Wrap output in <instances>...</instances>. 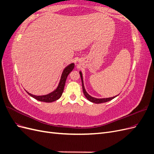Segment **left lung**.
I'll return each mask as SVG.
<instances>
[{
  "instance_id": "obj_1",
  "label": "left lung",
  "mask_w": 154,
  "mask_h": 154,
  "mask_svg": "<svg viewBox=\"0 0 154 154\" xmlns=\"http://www.w3.org/2000/svg\"><path fill=\"white\" fill-rule=\"evenodd\" d=\"M80 74L81 76V79H82V88H83V94H84L85 96L86 97V98L92 103H105V102L109 101L110 100H112V99L115 98V97L117 96H114V97H108V98H95L94 97H92L91 96H90L88 93L86 92L85 89V87H84V84H83V76H82V73L81 71H80Z\"/></svg>"
}]
</instances>
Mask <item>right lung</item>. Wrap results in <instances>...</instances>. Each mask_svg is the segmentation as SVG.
<instances>
[{"label":"right lung","instance_id":"obj_1","mask_svg":"<svg viewBox=\"0 0 154 154\" xmlns=\"http://www.w3.org/2000/svg\"><path fill=\"white\" fill-rule=\"evenodd\" d=\"M74 67V63H72L69 64L68 66H67L66 68L64 69L63 71L62 74L61 78H60V80L59 82V84L58 87L56 88V89L53 91L52 92L49 93L48 94L43 95V96H35L33 94H31L28 92H27V94L31 97H34L35 99L37 100L40 101H43L46 102V103H51V102H53L54 101H57L58 100L60 97L62 96V93L63 92L65 84H66V82L67 80V78L69 73L71 72Z\"/></svg>","mask_w":154,"mask_h":154}]
</instances>
